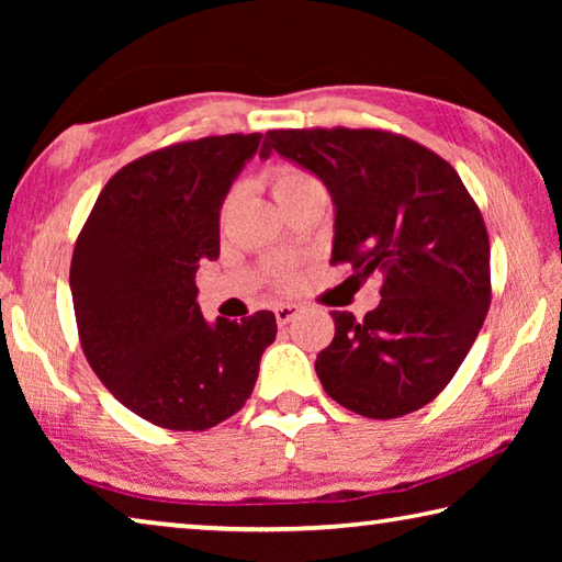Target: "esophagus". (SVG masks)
I'll return each mask as SVG.
<instances>
[{
	"mask_svg": "<svg viewBox=\"0 0 562 562\" xmlns=\"http://www.w3.org/2000/svg\"><path fill=\"white\" fill-rule=\"evenodd\" d=\"M297 312H300L297 304H278V307H274V317H278V325H288V322L297 317Z\"/></svg>",
	"mask_w": 562,
	"mask_h": 562,
	"instance_id": "1",
	"label": "esophagus"
}]
</instances>
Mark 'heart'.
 Masks as SVG:
<instances>
[{
	"instance_id": "heart-1",
	"label": "heart",
	"mask_w": 562,
	"mask_h": 562,
	"mask_svg": "<svg viewBox=\"0 0 562 562\" xmlns=\"http://www.w3.org/2000/svg\"><path fill=\"white\" fill-rule=\"evenodd\" d=\"M265 180H268L274 201L280 205H288L304 195H317V193L325 195V186H322V180L312 173V170L302 168L297 164L272 166L268 168V173H265ZM274 280L280 284L292 282V270L288 265H278V268H274Z\"/></svg>"
}]
</instances>
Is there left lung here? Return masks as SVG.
Wrapping results in <instances>:
<instances>
[{
	"instance_id": "obj_1",
	"label": "left lung",
	"mask_w": 562,
	"mask_h": 562,
	"mask_svg": "<svg viewBox=\"0 0 562 562\" xmlns=\"http://www.w3.org/2000/svg\"><path fill=\"white\" fill-rule=\"evenodd\" d=\"M272 150L331 193V262H349L351 280L382 278L376 310L331 312L335 339L315 361L325 392L367 418L434 402L491 307V243L463 180L439 154L382 128H278L260 156Z\"/></svg>"
}]
</instances>
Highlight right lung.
<instances>
[{"label":"right lung","instance_id":"add662e5","mask_svg":"<svg viewBox=\"0 0 562 562\" xmlns=\"http://www.w3.org/2000/svg\"><path fill=\"white\" fill-rule=\"evenodd\" d=\"M260 133L158 148L123 166L76 237L69 284L79 341L119 402L170 431H205L240 412L278 322L255 312L207 325L201 260L221 255V205Z\"/></svg>","mask_w":562,"mask_h":562}]
</instances>
